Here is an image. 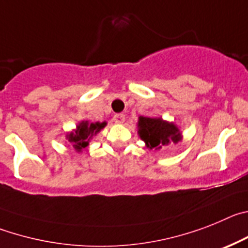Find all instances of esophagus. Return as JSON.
I'll list each match as a JSON object with an SVG mask.
<instances>
[{
    "label": "esophagus",
    "mask_w": 248,
    "mask_h": 248,
    "mask_svg": "<svg viewBox=\"0 0 248 248\" xmlns=\"http://www.w3.org/2000/svg\"><path fill=\"white\" fill-rule=\"evenodd\" d=\"M113 121H115V124H124V113H116V115L113 116Z\"/></svg>",
    "instance_id": "1"
}]
</instances>
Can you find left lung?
<instances>
[{
  "instance_id": "obj_1",
  "label": "left lung",
  "mask_w": 248,
  "mask_h": 248,
  "mask_svg": "<svg viewBox=\"0 0 248 248\" xmlns=\"http://www.w3.org/2000/svg\"><path fill=\"white\" fill-rule=\"evenodd\" d=\"M138 135L149 149H160L182 140V133L174 124L160 117L152 119L140 116L138 119Z\"/></svg>"
}]
</instances>
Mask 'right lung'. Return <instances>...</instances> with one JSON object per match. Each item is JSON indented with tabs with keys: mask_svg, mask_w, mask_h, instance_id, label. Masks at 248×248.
Returning a JSON list of instances; mask_svg holds the SVG:
<instances>
[{
	"mask_svg": "<svg viewBox=\"0 0 248 248\" xmlns=\"http://www.w3.org/2000/svg\"><path fill=\"white\" fill-rule=\"evenodd\" d=\"M106 126V122H89L81 121L77 126V128L73 132L66 135V140L73 144L77 152H81L89 146V142L93 140V136L101 131Z\"/></svg>",
	"mask_w": 248,
	"mask_h": 248,
	"instance_id": "1",
	"label": "right lung"
}]
</instances>
